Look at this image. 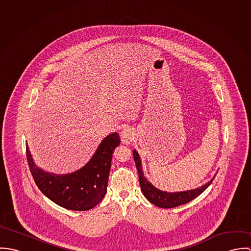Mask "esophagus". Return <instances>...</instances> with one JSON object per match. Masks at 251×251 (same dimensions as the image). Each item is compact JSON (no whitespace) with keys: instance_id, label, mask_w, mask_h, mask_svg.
<instances>
[{"instance_id":"1","label":"esophagus","mask_w":251,"mask_h":251,"mask_svg":"<svg viewBox=\"0 0 251 251\" xmlns=\"http://www.w3.org/2000/svg\"><path fill=\"white\" fill-rule=\"evenodd\" d=\"M120 136H121V140H122V143L124 144H129L133 139H134V134H133V131L130 129V128H124L121 133H120Z\"/></svg>"}]
</instances>
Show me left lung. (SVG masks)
I'll return each instance as SVG.
<instances>
[{"mask_svg": "<svg viewBox=\"0 0 251 251\" xmlns=\"http://www.w3.org/2000/svg\"><path fill=\"white\" fill-rule=\"evenodd\" d=\"M133 157L135 161L136 168L138 170L139 175V181H140V187L143 192L144 196L153 205L163 208V209H170L175 208L180 205H183L185 203H188L189 201L196 198L198 195H200L215 179V177L208 181L206 184L202 185L201 187L187 190V191H181V192H166L161 191L154 187L148 179L144 176L142 165H141V159L136 151H133Z\"/></svg>", "mask_w": 251, "mask_h": 251, "instance_id": "8db88e82", "label": "left lung"}]
</instances>
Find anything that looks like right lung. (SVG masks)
<instances>
[{"mask_svg":"<svg viewBox=\"0 0 251 251\" xmlns=\"http://www.w3.org/2000/svg\"><path fill=\"white\" fill-rule=\"evenodd\" d=\"M120 143L118 133L109 134L84 167L67 175L50 174L36 167L28 146L26 154L34 180L46 197L68 210L88 211L96 207L107 191L112 154Z\"/></svg>","mask_w":251,"mask_h":251,"instance_id":"1","label":"right lung"}]
</instances>
